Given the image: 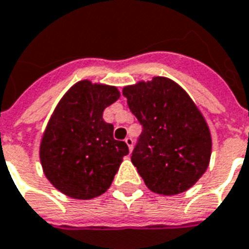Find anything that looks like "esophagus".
<instances>
[{"label":"esophagus","instance_id":"obj_1","mask_svg":"<svg viewBox=\"0 0 249 249\" xmlns=\"http://www.w3.org/2000/svg\"><path fill=\"white\" fill-rule=\"evenodd\" d=\"M124 142L127 143V146L130 150H133V145H134V140L131 138V137H126V140H124Z\"/></svg>","mask_w":249,"mask_h":249}]
</instances>
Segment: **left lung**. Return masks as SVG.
Returning a JSON list of instances; mask_svg holds the SVG:
<instances>
[{"label":"left lung","instance_id":"8db88e82","mask_svg":"<svg viewBox=\"0 0 249 249\" xmlns=\"http://www.w3.org/2000/svg\"><path fill=\"white\" fill-rule=\"evenodd\" d=\"M123 96L142 126L131 153L138 174L153 193H184L205 174L212 154V137L199 109L164 77L126 87Z\"/></svg>","mask_w":249,"mask_h":249}]
</instances>
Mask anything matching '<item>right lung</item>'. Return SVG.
<instances>
[{"mask_svg":"<svg viewBox=\"0 0 249 249\" xmlns=\"http://www.w3.org/2000/svg\"><path fill=\"white\" fill-rule=\"evenodd\" d=\"M119 99L115 87L80 81L56 106L43 135L40 161L46 178L61 193L92 199L107 191L128 154L126 142L114 138L103 112Z\"/></svg>","mask_w":249,"mask_h":249,"instance_id":"right-lung-1","label":"right lung"}]
</instances>
